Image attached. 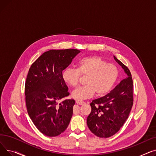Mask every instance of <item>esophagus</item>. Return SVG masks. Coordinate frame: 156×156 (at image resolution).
<instances>
[{
	"mask_svg": "<svg viewBox=\"0 0 156 156\" xmlns=\"http://www.w3.org/2000/svg\"><path fill=\"white\" fill-rule=\"evenodd\" d=\"M76 103L78 105H84L85 104V102H82V101H76Z\"/></svg>",
	"mask_w": 156,
	"mask_h": 156,
	"instance_id": "1",
	"label": "esophagus"
}]
</instances>
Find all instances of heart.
Instances as JSON below:
<instances>
[{"label":"heart","instance_id":"heart-1","mask_svg":"<svg viewBox=\"0 0 156 156\" xmlns=\"http://www.w3.org/2000/svg\"><path fill=\"white\" fill-rule=\"evenodd\" d=\"M87 76L86 85L74 90L71 96L76 100H84L97 96H104L108 94L115 84L119 75L116 66L108 64L102 57L97 55L85 57L77 64V69H65L62 77L64 82L71 87L78 86L80 76Z\"/></svg>","mask_w":156,"mask_h":156}]
</instances>
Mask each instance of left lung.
<instances>
[{"instance_id": "obj_1", "label": "left lung", "mask_w": 156, "mask_h": 156, "mask_svg": "<svg viewBox=\"0 0 156 156\" xmlns=\"http://www.w3.org/2000/svg\"><path fill=\"white\" fill-rule=\"evenodd\" d=\"M114 59L126 74V77L106 95L92 101L87 118L88 128L96 136L108 138L116 133L128 119L133 104V80L129 69Z\"/></svg>"}]
</instances>
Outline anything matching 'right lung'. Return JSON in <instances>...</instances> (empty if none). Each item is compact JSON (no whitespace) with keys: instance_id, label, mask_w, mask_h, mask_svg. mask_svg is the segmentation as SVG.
<instances>
[{"instance_id":"right-lung-1","label":"right lung","mask_w":156,"mask_h":156,"mask_svg":"<svg viewBox=\"0 0 156 156\" xmlns=\"http://www.w3.org/2000/svg\"><path fill=\"white\" fill-rule=\"evenodd\" d=\"M80 52L52 49L41 55L29 69L24 88L27 111L35 126L47 136L59 135L69 124L75 101L58 103L69 95L62 73Z\"/></svg>"}]
</instances>
